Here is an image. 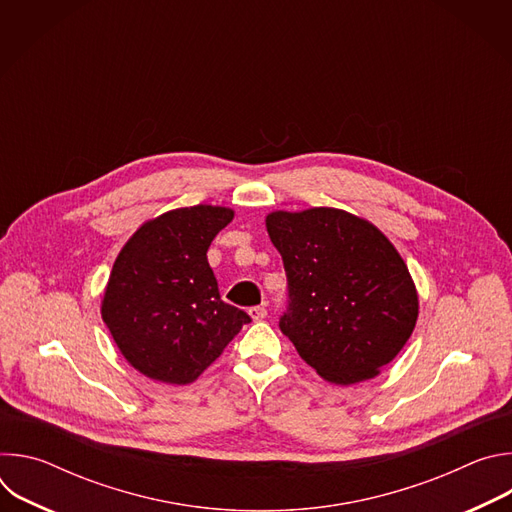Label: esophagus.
<instances>
[{
	"mask_svg": "<svg viewBox=\"0 0 512 512\" xmlns=\"http://www.w3.org/2000/svg\"><path fill=\"white\" fill-rule=\"evenodd\" d=\"M249 316H251L253 322H261L267 316V310L263 306H255V308L249 310Z\"/></svg>",
	"mask_w": 512,
	"mask_h": 512,
	"instance_id": "obj_1",
	"label": "esophagus"
}]
</instances>
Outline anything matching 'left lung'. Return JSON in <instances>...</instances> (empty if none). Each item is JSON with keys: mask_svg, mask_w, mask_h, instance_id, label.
Returning a JSON list of instances; mask_svg holds the SVG:
<instances>
[{"mask_svg": "<svg viewBox=\"0 0 512 512\" xmlns=\"http://www.w3.org/2000/svg\"><path fill=\"white\" fill-rule=\"evenodd\" d=\"M289 283L281 332L328 383L375 379L401 352L419 316L415 281L371 221L312 206L265 216Z\"/></svg>", "mask_w": 512, "mask_h": 512, "instance_id": "obj_1", "label": "left lung"}]
</instances>
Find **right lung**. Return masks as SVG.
I'll return each mask as SVG.
<instances>
[{
    "label": "right lung",
    "instance_id": "right-lung-1",
    "mask_svg": "<svg viewBox=\"0 0 512 512\" xmlns=\"http://www.w3.org/2000/svg\"><path fill=\"white\" fill-rule=\"evenodd\" d=\"M235 216L196 204L145 221L119 251L101 318L135 371L166 385L194 383L249 316L225 304L208 265L212 239Z\"/></svg>",
    "mask_w": 512,
    "mask_h": 512
}]
</instances>
